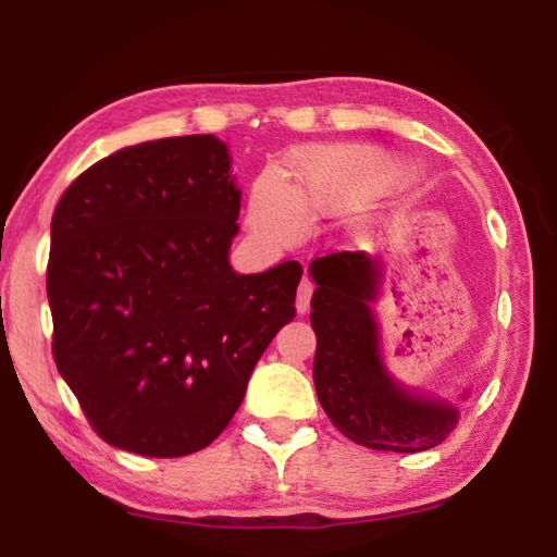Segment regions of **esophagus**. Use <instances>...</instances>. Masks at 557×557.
Here are the masks:
<instances>
[{"label": "esophagus", "instance_id": "obj_1", "mask_svg": "<svg viewBox=\"0 0 557 557\" xmlns=\"http://www.w3.org/2000/svg\"><path fill=\"white\" fill-rule=\"evenodd\" d=\"M311 294H313L311 280H309V277H304V280H301V285H299V292H297V311H299V313H306V311H309Z\"/></svg>", "mask_w": 557, "mask_h": 557}]
</instances>
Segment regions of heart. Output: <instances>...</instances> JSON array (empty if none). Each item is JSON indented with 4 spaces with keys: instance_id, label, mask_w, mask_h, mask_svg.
<instances>
[{
    "instance_id": "obj_1",
    "label": "heart",
    "mask_w": 557,
    "mask_h": 557,
    "mask_svg": "<svg viewBox=\"0 0 557 557\" xmlns=\"http://www.w3.org/2000/svg\"><path fill=\"white\" fill-rule=\"evenodd\" d=\"M381 182V164L371 152L354 148L306 150L294 158L292 194L272 174L260 176L253 184L248 222L263 239L285 244L299 232V218L369 196Z\"/></svg>"
}]
</instances>
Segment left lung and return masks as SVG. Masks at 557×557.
Segmentation results:
<instances>
[{
	"instance_id": "obj_1",
	"label": "left lung",
	"mask_w": 557,
	"mask_h": 557,
	"mask_svg": "<svg viewBox=\"0 0 557 557\" xmlns=\"http://www.w3.org/2000/svg\"><path fill=\"white\" fill-rule=\"evenodd\" d=\"M311 325L318 339L313 383L330 421L371 449L423 453L457 429L459 409L433 393L407 387L389 373L375 309L383 263L366 251L315 258ZM461 389L459 399H467Z\"/></svg>"
}]
</instances>
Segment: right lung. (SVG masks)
Here are the masks:
<instances>
[{"mask_svg":"<svg viewBox=\"0 0 557 557\" xmlns=\"http://www.w3.org/2000/svg\"><path fill=\"white\" fill-rule=\"evenodd\" d=\"M239 208L230 148L210 134L116 150L57 203L52 351L104 443L144 457L208 447L297 313V260L232 270Z\"/></svg>","mask_w":557,"mask_h":557,"instance_id":"add662e5","label":"right lung"}]
</instances>
